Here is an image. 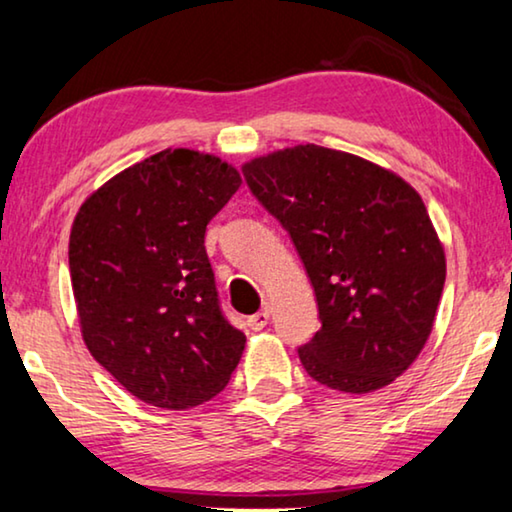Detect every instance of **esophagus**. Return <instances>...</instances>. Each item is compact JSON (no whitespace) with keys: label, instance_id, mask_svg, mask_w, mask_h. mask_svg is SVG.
I'll return each mask as SVG.
<instances>
[{"label":"esophagus","instance_id":"esophagus-1","mask_svg":"<svg viewBox=\"0 0 512 512\" xmlns=\"http://www.w3.org/2000/svg\"><path fill=\"white\" fill-rule=\"evenodd\" d=\"M268 321H270V303H265L254 317H249V326L254 328V331H263V328L268 326Z\"/></svg>","mask_w":512,"mask_h":512}]
</instances>
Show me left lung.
Instances as JSON below:
<instances>
[{"label": "left lung", "instance_id": "left-lung-1", "mask_svg": "<svg viewBox=\"0 0 512 512\" xmlns=\"http://www.w3.org/2000/svg\"><path fill=\"white\" fill-rule=\"evenodd\" d=\"M242 172L314 286L321 328L298 349L307 375L345 394L401 377L445 284V249L419 193L373 160L317 144L256 156Z\"/></svg>", "mask_w": 512, "mask_h": 512}]
</instances>
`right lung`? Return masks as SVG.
<instances>
[{
    "instance_id": "obj_1",
    "label": "right lung",
    "mask_w": 512,
    "mask_h": 512,
    "mask_svg": "<svg viewBox=\"0 0 512 512\" xmlns=\"http://www.w3.org/2000/svg\"><path fill=\"white\" fill-rule=\"evenodd\" d=\"M242 186L214 153L165 149L88 195L69 233L83 342L139 401L188 410L226 387L244 338L216 300L205 230Z\"/></svg>"
}]
</instances>
